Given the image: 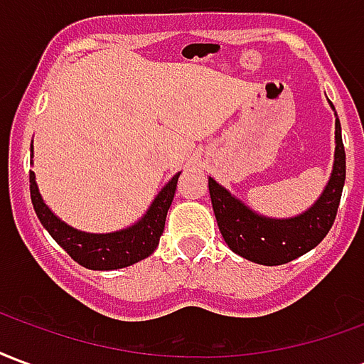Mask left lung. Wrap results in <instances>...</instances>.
<instances>
[{
  "mask_svg": "<svg viewBox=\"0 0 364 364\" xmlns=\"http://www.w3.org/2000/svg\"><path fill=\"white\" fill-rule=\"evenodd\" d=\"M345 148L341 124L336 120V164L323 195L318 203L289 220L263 218L250 210L214 179H208L214 216L228 247L244 259L259 265H282L314 250L333 226L343 193Z\"/></svg>",
  "mask_w": 364,
  "mask_h": 364,
  "instance_id": "left-lung-1",
  "label": "left lung"
}]
</instances>
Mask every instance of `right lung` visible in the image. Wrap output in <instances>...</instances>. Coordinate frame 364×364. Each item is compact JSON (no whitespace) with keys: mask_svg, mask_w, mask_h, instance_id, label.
Instances as JSON below:
<instances>
[{"mask_svg":"<svg viewBox=\"0 0 364 364\" xmlns=\"http://www.w3.org/2000/svg\"><path fill=\"white\" fill-rule=\"evenodd\" d=\"M31 150H33V146H31ZM177 179H179V173L167 183L164 191L151 203L146 216L132 228L120 230L114 234H85L80 230L70 228L68 224H64L50 213V208L44 205L43 197L38 193L35 173L33 171L28 173L31 200H33L41 224L66 250L72 259L77 261L82 267L93 269V271L128 267L154 253L159 244V237L164 234L167 210L171 206L175 189H177Z\"/></svg>","mask_w":364,"mask_h":364,"instance_id":"right-lung-1","label":"right lung"}]
</instances>
